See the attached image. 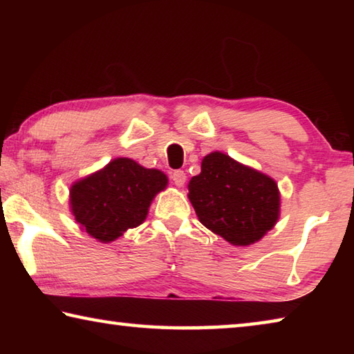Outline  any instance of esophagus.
<instances>
[{"label": "esophagus", "mask_w": 354, "mask_h": 354, "mask_svg": "<svg viewBox=\"0 0 354 354\" xmlns=\"http://www.w3.org/2000/svg\"><path fill=\"white\" fill-rule=\"evenodd\" d=\"M171 181H173V184L175 185H178V187H183L184 185V183H185V173L183 171V170H175V171H171Z\"/></svg>", "instance_id": "esophagus-1"}]
</instances>
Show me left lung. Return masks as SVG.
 Listing matches in <instances>:
<instances>
[{
    "label": "left lung",
    "instance_id": "8db88e82",
    "mask_svg": "<svg viewBox=\"0 0 354 354\" xmlns=\"http://www.w3.org/2000/svg\"><path fill=\"white\" fill-rule=\"evenodd\" d=\"M189 200L207 230L237 247L261 241L279 218L278 184L220 151L205 156Z\"/></svg>",
    "mask_w": 354,
    "mask_h": 354
}]
</instances>
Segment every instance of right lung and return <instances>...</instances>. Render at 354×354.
I'll use <instances>...</instances> for the list:
<instances>
[{"instance_id":"1","label":"right lung","mask_w":354,"mask_h":354,"mask_svg":"<svg viewBox=\"0 0 354 354\" xmlns=\"http://www.w3.org/2000/svg\"><path fill=\"white\" fill-rule=\"evenodd\" d=\"M167 183L160 170L117 158L71 185V214L88 236L109 243L145 221L149 205Z\"/></svg>"}]
</instances>
